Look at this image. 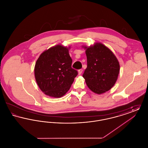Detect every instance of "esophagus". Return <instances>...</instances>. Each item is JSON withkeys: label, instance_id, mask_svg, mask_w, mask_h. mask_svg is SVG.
Instances as JSON below:
<instances>
[{"label": "esophagus", "instance_id": "obj_1", "mask_svg": "<svg viewBox=\"0 0 148 148\" xmlns=\"http://www.w3.org/2000/svg\"><path fill=\"white\" fill-rule=\"evenodd\" d=\"M83 69H79V71H78V74H79V75H81L82 74V72H83Z\"/></svg>", "mask_w": 148, "mask_h": 148}]
</instances>
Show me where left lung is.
Here are the masks:
<instances>
[{
	"mask_svg": "<svg viewBox=\"0 0 148 148\" xmlns=\"http://www.w3.org/2000/svg\"><path fill=\"white\" fill-rule=\"evenodd\" d=\"M85 51L87 68L83 74L88 88L100 94L115 84L120 71L119 62L113 52L101 43H97Z\"/></svg>",
	"mask_w": 148,
	"mask_h": 148,
	"instance_id": "obj_1",
	"label": "left lung"
}]
</instances>
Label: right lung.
Segmentation results:
<instances>
[{
	"label": "right lung",
	"mask_w": 148,
	"mask_h": 148,
	"mask_svg": "<svg viewBox=\"0 0 148 148\" xmlns=\"http://www.w3.org/2000/svg\"><path fill=\"white\" fill-rule=\"evenodd\" d=\"M68 49L58 45L45 50L39 57L34 68L35 79L46 95L60 98L68 92L77 71L71 68Z\"/></svg>",
	"instance_id": "add662e5"
}]
</instances>
